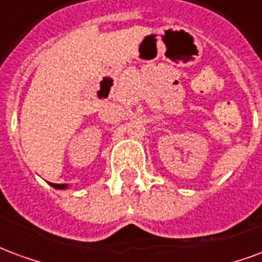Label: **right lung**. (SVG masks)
Returning a JSON list of instances; mask_svg holds the SVG:
<instances>
[{"mask_svg": "<svg viewBox=\"0 0 262 262\" xmlns=\"http://www.w3.org/2000/svg\"><path fill=\"white\" fill-rule=\"evenodd\" d=\"M51 187H54V188H58V190H66L67 184H54V183H50Z\"/></svg>", "mask_w": 262, "mask_h": 262, "instance_id": "right-lung-1", "label": "right lung"}]
</instances>
